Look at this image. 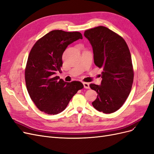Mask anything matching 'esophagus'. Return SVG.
<instances>
[{"label":"esophagus","mask_w":154,"mask_h":154,"mask_svg":"<svg viewBox=\"0 0 154 154\" xmlns=\"http://www.w3.org/2000/svg\"><path fill=\"white\" fill-rule=\"evenodd\" d=\"M83 86H84L85 88H89V83H86V82H83Z\"/></svg>","instance_id":"obj_1"}]
</instances>
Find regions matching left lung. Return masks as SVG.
<instances>
[{
	"mask_svg": "<svg viewBox=\"0 0 154 154\" xmlns=\"http://www.w3.org/2000/svg\"><path fill=\"white\" fill-rule=\"evenodd\" d=\"M84 36L92 45L95 65L103 69L101 85L90 84L97 93L92 104L105 114L114 112L132 89L134 71L130 50L122 36L104 26L86 30Z\"/></svg>",
	"mask_w": 154,
	"mask_h": 154,
	"instance_id": "obj_1",
	"label": "left lung"
}]
</instances>
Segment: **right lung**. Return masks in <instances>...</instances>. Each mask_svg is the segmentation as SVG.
<instances>
[{
  "mask_svg": "<svg viewBox=\"0 0 154 154\" xmlns=\"http://www.w3.org/2000/svg\"><path fill=\"white\" fill-rule=\"evenodd\" d=\"M82 38L80 32L53 30L37 41L30 51L25 69L27 90L37 108L45 114L61 112L83 88L80 82H66L56 75L61 70L64 51Z\"/></svg>",
  "mask_w": 154,
  "mask_h": 154,
  "instance_id": "1",
  "label": "right lung"
}]
</instances>
